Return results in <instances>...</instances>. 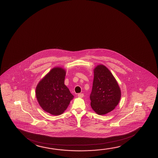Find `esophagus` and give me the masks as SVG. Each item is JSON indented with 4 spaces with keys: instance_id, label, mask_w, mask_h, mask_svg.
Here are the masks:
<instances>
[{
    "instance_id": "esophagus-1",
    "label": "esophagus",
    "mask_w": 158,
    "mask_h": 158,
    "mask_svg": "<svg viewBox=\"0 0 158 158\" xmlns=\"http://www.w3.org/2000/svg\"><path fill=\"white\" fill-rule=\"evenodd\" d=\"M77 96L80 98H83V96H84V94L83 93H79V94H78Z\"/></svg>"
}]
</instances>
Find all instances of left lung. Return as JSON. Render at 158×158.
<instances>
[{"label":"left lung","mask_w":158,"mask_h":158,"mask_svg":"<svg viewBox=\"0 0 158 158\" xmlns=\"http://www.w3.org/2000/svg\"><path fill=\"white\" fill-rule=\"evenodd\" d=\"M93 73L90 106L97 114L104 115L113 111L118 105L121 91L115 78L105 65L96 66Z\"/></svg>","instance_id":"1"}]
</instances>
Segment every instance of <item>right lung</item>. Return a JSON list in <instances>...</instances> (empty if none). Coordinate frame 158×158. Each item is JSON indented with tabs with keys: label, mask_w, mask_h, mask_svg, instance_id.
I'll list each match as a JSON object with an SVG mask.
<instances>
[{
	"label": "right lung",
	"mask_w": 158,
	"mask_h": 158,
	"mask_svg": "<svg viewBox=\"0 0 158 158\" xmlns=\"http://www.w3.org/2000/svg\"><path fill=\"white\" fill-rule=\"evenodd\" d=\"M66 70L56 66L43 77L35 88V96L43 110L53 115L62 114L73 95L64 84Z\"/></svg>",
	"instance_id": "right-lung-1"
}]
</instances>
